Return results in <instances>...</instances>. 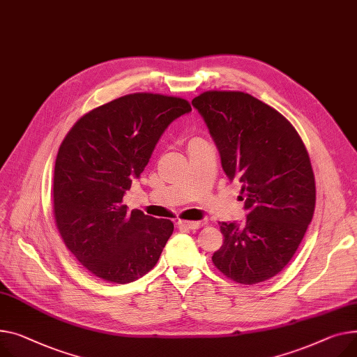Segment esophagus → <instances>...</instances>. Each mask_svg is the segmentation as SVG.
I'll use <instances>...</instances> for the list:
<instances>
[{
	"label": "esophagus",
	"instance_id": "obj_1",
	"mask_svg": "<svg viewBox=\"0 0 357 357\" xmlns=\"http://www.w3.org/2000/svg\"><path fill=\"white\" fill-rule=\"evenodd\" d=\"M176 225L179 228H188V229H199L204 224L201 221H178Z\"/></svg>",
	"mask_w": 357,
	"mask_h": 357
}]
</instances>
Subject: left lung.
Returning <instances> with one entry per match:
<instances>
[{
	"label": "left lung",
	"mask_w": 357,
	"mask_h": 357,
	"mask_svg": "<svg viewBox=\"0 0 357 357\" xmlns=\"http://www.w3.org/2000/svg\"><path fill=\"white\" fill-rule=\"evenodd\" d=\"M220 151L225 175L238 179L247 221L220 222L222 247L212 263L228 278L257 284L289 264L310 225L316 183L293 125L243 91H205L192 100Z\"/></svg>",
	"instance_id": "left-lung-1"
}]
</instances>
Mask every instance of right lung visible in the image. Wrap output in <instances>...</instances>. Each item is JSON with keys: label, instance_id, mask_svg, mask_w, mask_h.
<instances>
[{"label": "right lung", "instance_id": "obj_1", "mask_svg": "<svg viewBox=\"0 0 357 357\" xmlns=\"http://www.w3.org/2000/svg\"><path fill=\"white\" fill-rule=\"evenodd\" d=\"M191 110L181 98L133 93L93 109L64 137L53 175L54 218L91 274L126 284L158 263L172 221L129 212L122 201L166 128Z\"/></svg>", "mask_w": 357, "mask_h": 357}]
</instances>
